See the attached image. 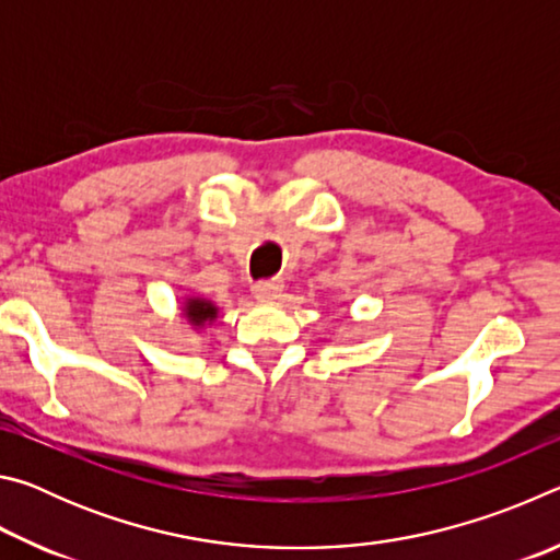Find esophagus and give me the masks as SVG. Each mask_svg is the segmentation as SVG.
<instances>
[{
    "instance_id": "1",
    "label": "esophagus",
    "mask_w": 560,
    "mask_h": 560,
    "mask_svg": "<svg viewBox=\"0 0 560 560\" xmlns=\"http://www.w3.org/2000/svg\"><path fill=\"white\" fill-rule=\"evenodd\" d=\"M283 289V283L279 279H261L252 287V293L257 299H277Z\"/></svg>"
}]
</instances>
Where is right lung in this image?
<instances>
[{"label":"right lung","instance_id":"right-lung-1","mask_svg":"<svg viewBox=\"0 0 560 560\" xmlns=\"http://www.w3.org/2000/svg\"><path fill=\"white\" fill-rule=\"evenodd\" d=\"M185 316L192 326H202V324H207V320L217 318V308H214V303H210V301L189 299L187 308H185Z\"/></svg>","mask_w":560,"mask_h":560}]
</instances>
